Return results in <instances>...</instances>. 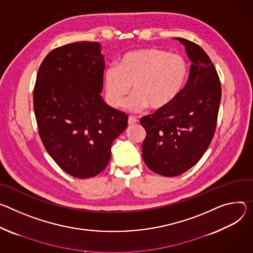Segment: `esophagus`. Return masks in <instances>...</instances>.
Wrapping results in <instances>:
<instances>
[{"instance_id": "esophagus-1", "label": "esophagus", "mask_w": 253, "mask_h": 253, "mask_svg": "<svg viewBox=\"0 0 253 253\" xmlns=\"http://www.w3.org/2000/svg\"><path fill=\"white\" fill-rule=\"evenodd\" d=\"M138 121L135 119V118H133V117H128V120H127V123H128V125H134V124H136Z\"/></svg>"}]
</instances>
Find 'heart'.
<instances>
[{
    "label": "heart",
    "mask_w": 253,
    "mask_h": 253,
    "mask_svg": "<svg viewBox=\"0 0 253 253\" xmlns=\"http://www.w3.org/2000/svg\"><path fill=\"white\" fill-rule=\"evenodd\" d=\"M187 63L182 56L157 48L129 51L118 66L104 74V85L109 103L122 105L132 86V95L124 106L139 112L149 106L160 110L170 105L181 92L187 78Z\"/></svg>",
    "instance_id": "heart-1"
}]
</instances>
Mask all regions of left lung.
<instances>
[{
  "label": "left lung",
  "mask_w": 253,
  "mask_h": 253,
  "mask_svg": "<svg viewBox=\"0 0 253 253\" xmlns=\"http://www.w3.org/2000/svg\"><path fill=\"white\" fill-rule=\"evenodd\" d=\"M175 39L192 62L188 81L170 105L141 119L147 132L143 159L165 177L185 173L202 158L215 133L221 100L220 79L206 52L187 39Z\"/></svg>",
  "instance_id": "left-lung-1"
}]
</instances>
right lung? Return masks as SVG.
<instances>
[{"label": "right lung", "instance_id": "right-lung-1", "mask_svg": "<svg viewBox=\"0 0 253 253\" xmlns=\"http://www.w3.org/2000/svg\"><path fill=\"white\" fill-rule=\"evenodd\" d=\"M103 71L100 44L75 42L52 50L37 73L33 104L41 141L56 164L78 179L105 169L112 142L127 126V116L100 95Z\"/></svg>", "mask_w": 253, "mask_h": 253}]
</instances>
